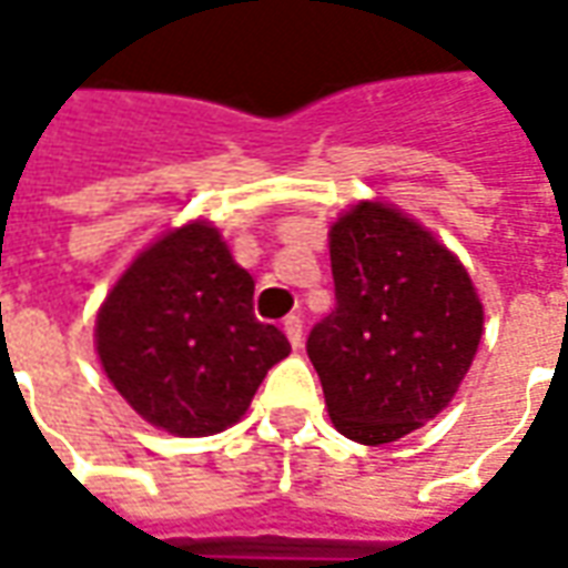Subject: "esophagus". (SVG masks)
<instances>
[{
  "label": "esophagus",
  "mask_w": 568,
  "mask_h": 568,
  "mask_svg": "<svg viewBox=\"0 0 568 568\" xmlns=\"http://www.w3.org/2000/svg\"><path fill=\"white\" fill-rule=\"evenodd\" d=\"M284 334L291 339L293 349H300V346H303V318H300V315H287V318H284Z\"/></svg>",
  "instance_id": "esophagus-1"
}]
</instances>
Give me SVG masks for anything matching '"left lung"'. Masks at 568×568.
Listing matches in <instances>:
<instances>
[{
	"label": "left lung",
	"instance_id": "left-lung-1",
	"mask_svg": "<svg viewBox=\"0 0 568 568\" xmlns=\"http://www.w3.org/2000/svg\"><path fill=\"white\" fill-rule=\"evenodd\" d=\"M336 306L306 352L334 426L383 445L433 420L470 371L483 303L467 268L414 219L358 203L331 229Z\"/></svg>",
	"mask_w": 568,
	"mask_h": 568
}]
</instances>
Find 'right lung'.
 <instances>
[{
	"mask_svg": "<svg viewBox=\"0 0 568 568\" xmlns=\"http://www.w3.org/2000/svg\"><path fill=\"white\" fill-rule=\"evenodd\" d=\"M98 358L116 393L172 436L241 420L287 336L253 315V277L206 222L163 234L108 293Z\"/></svg>",
	"mask_w": 568,
	"mask_h": 568,
	"instance_id": "obj_1",
	"label": "right lung"
}]
</instances>
